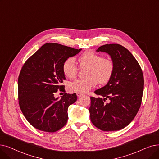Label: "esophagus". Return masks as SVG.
<instances>
[{
    "instance_id": "esophagus-1",
    "label": "esophagus",
    "mask_w": 159,
    "mask_h": 159,
    "mask_svg": "<svg viewBox=\"0 0 159 159\" xmlns=\"http://www.w3.org/2000/svg\"><path fill=\"white\" fill-rule=\"evenodd\" d=\"M83 95H84V94L82 93H79V92H77V95L78 97H81V96H82Z\"/></svg>"
}]
</instances>
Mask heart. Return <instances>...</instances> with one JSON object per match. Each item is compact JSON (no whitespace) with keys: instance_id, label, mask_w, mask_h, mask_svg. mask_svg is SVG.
Wrapping results in <instances>:
<instances>
[{"instance_id":"heart-1","label":"heart","mask_w":159,"mask_h":159,"mask_svg":"<svg viewBox=\"0 0 159 159\" xmlns=\"http://www.w3.org/2000/svg\"><path fill=\"white\" fill-rule=\"evenodd\" d=\"M81 66H87L86 76L84 79H79L71 82L70 86L74 91L79 93L88 92L97 84H105L112 78L114 71V63L110 58L92 51H88L79 58ZM78 68L75 58L69 57L62 64V71L66 77L72 79L77 75Z\"/></svg>"}]
</instances>
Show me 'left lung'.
I'll list each match as a JSON object with an SVG mask.
<instances>
[{"label":"left lung","instance_id":"left-lung-1","mask_svg":"<svg viewBox=\"0 0 159 159\" xmlns=\"http://www.w3.org/2000/svg\"><path fill=\"white\" fill-rule=\"evenodd\" d=\"M96 51L110 55L114 71L108 83L94 92L103 98H90V120L103 131L121 130L133 120L140 107L144 84L142 69L133 55L121 45L106 44ZM107 98L110 102L105 103Z\"/></svg>","mask_w":159,"mask_h":159}]
</instances>
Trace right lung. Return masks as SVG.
I'll use <instances>...</instances> for the list:
<instances>
[{
  "label": "right lung",
  "mask_w": 159,
  "mask_h": 159,
  "mask_svg": "<svg viewBox=\"0 0 159 159\" xmlns=\"http://www.w3.org/2000/svg\"><path fill=\"white\" fill-rule=\"evenodd\" d=\"M82 49L47 43L26 61L18 78V99L25 118L36 129L54 133L67 121V109L77 100L75 93H65L56 98L54 93L63 88L64 60Z\"/></svg>",
  "instance_id": "add662e5"
}]
</instances>
